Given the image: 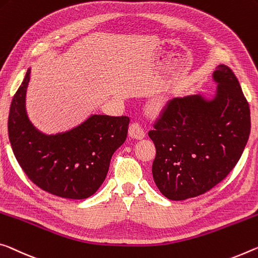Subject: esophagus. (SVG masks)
Instances as JSON below:
<instances>
[{
	"mask_svg": "<svg viewBox=\"0 0 258 258\" xmlns=\"http://www.w3.org/2000/svg\"><path fill=\"white\" fill-rule=\"evenodd\" d=\"M128 134H130V137L133 139H144L146 136V133H145L144 128H142L141 124L138 121H133L132 124L130 125Z\"/></svg>",
	"mask_w": 258,
	"mask_h": 258,
	"instance_id": "obj_1",
	"label": "esophagus"
}]
</instances>
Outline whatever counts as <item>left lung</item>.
I'll return each instance as SVG.
<instances>
[{
	"label": "left lung",
	"mask_w": 258,
	"mask_h": 258,
	"mask_svg": "<svg viewBox=\"0 0 258 258\" xmlns=\"http://www.w3.org/2000/svg\"><path fill=\"white\" fill-rule=\"evenodd\" d=\"M212 100L175 97L163 108L148 136L156 147L154 181L169 200L210 190L239 162L250 133V110L233 71L218 65Z\"/></svg>",
	"instance_id": "left-lung-1"
}]
</instances>
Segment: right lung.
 <instances>
[{"mask_svg":"<svg viewBox=\"0 0 258 258\" xmlns=\"http://www.w3.org/2000/svg\"><path fill=\"white\" fill-rule=\"evenodd\" d=\"M30 69L11 102L8 132L24 172L44 191L83 200L99 189L110 159L127 137L130 118L93 114L77 127L55 136L36 130L25 109Z\"/></svg>","mask_w":258,"mask_h":258,"instance_id":"obj_1","label":"right lung"}]
</instances>
